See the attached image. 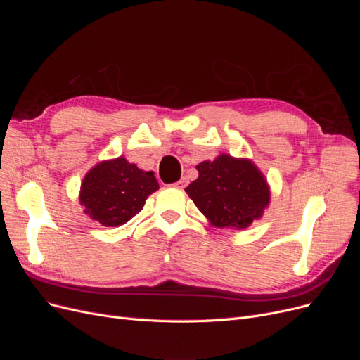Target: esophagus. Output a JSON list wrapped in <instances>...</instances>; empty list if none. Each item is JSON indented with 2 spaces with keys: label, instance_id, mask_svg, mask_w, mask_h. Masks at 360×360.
I'll return each mask as SVG.
<instances>
[{
  "label": "esophagus",
  "instance_id": "1",
  "mask_svg": "<svg viewBox=\"0 0 360 360\" xmlns=\"http://www.w3.org/2000/svg\"><path fill=\"white\" fill-rule=\"evenodd\" d=\"M188 183H189V180H188L186 177H181L179 181L174 183L172 186H174V188H177V189H184V188L188 186Z\"/></svg>",
  "mask_w": 360,
  "mask_h": 360
}]
</instances>
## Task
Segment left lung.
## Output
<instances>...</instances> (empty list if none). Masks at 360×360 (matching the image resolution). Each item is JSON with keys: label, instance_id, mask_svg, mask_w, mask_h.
<instances>
[{"label": "left lung", "instance_id": "obj_1", "mask_svg": "<svg viewBox=\"0 0 360 360\" xmlns=\"http://www.w3.org/2000/svg\"><path fill=\"white\" fill-rule=\"evenodd\" d=\"M198 179L186 192L198 210L217 228H246L263 214L269 186L252 162L221 155L197 167Z\"/></svg>", "mask_w": 360, "mask_h": 360}]
</instances>
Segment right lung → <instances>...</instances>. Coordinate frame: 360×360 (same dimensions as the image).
Listing matches in <instances>:
<instances>
[{
    "label": "right lung",
    "instance_id": "right-lung-1",
    "mask_svg": "<svg viewBox=\"0 0 360 360\" xmlns=\"http://www.w3.org/2000/svg\"><path fill=\"white\" fill-rule=\"evenodd\" d=\"M159 189L155 174L139 169L124 158L105 160L86 174L81 204L103 226L124 225L136 216L150 193Z\"/></svg>",
    "mask_w": 360,
    "mask_h": 360
}]
</instances>
